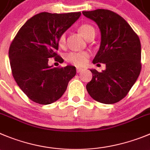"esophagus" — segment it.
<instances>
[{"label": "esophagus", "instance_id": "34e87169", "mask_svg": "<svg viewBox=\"0 0 150 150\" xmlns=\"http://www.w3.org/2000/svg\"><path fill=\"white\" fill-rule=\"evenodd\" d=\"M76 70H77V72H78V73H79V72H82V71H83V69L82 68H78V67H77Z\"/></svg>", "mask_w": 150, "mask_h": 150}]
</instances>
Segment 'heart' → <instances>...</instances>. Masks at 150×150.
Listing matches in <instances>:
<instances>
[{
  "label": "heart",
  "instance_id": "1",
  "mask_svg": "<svg viewBox=\"0 0 150 150\" xmlns=\"http://www.w3.org/2000/svg\"><path fill=\"white\" fill-rule=\"evenodd\" d=\"M79 32L86 39H89L92 35H95V29L93 26L89 24H82L78 29ZM67 44V37L65 33H63L58 38V46L61 48H64ZM89 53L86 52H72L69 53L67 56V60L71 64L77 66L82 67L85 65L89 58Z\"/></svg>",
  "mask_w": 150,
  "mask_h": 150
}]
</instances>
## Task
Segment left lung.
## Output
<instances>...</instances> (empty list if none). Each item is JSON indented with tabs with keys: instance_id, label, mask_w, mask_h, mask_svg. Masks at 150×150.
I'll use <instances>...</instances> for the list:
<instances>
[{
	"instance_id": "8db88e82",
	"label": "left lung",
	"mask_w": 150,
	"mask_h": 150,
	"mask_svg": "<svg viewBox=\"0 0 150 150\" xmlns=\"http://www.w3.org/2000/svg\"><path fill=\"white\" fill-rule=\"evenodd\" d=\"M100 31V45L93 64H106V69H90L86 84L89 96L97 101L112 104L124 98L138 79L141 69L139 38L124 18L112 11L98 9L83 11Z\"/></svg>"
}]
</instances>
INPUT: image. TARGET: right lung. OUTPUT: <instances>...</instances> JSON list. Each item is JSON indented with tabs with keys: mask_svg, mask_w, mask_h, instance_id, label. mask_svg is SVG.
<instances>
[{
	"mask_svg": "<svg viewBox=\"0 0 150 150\" xmlns=\"http://www.w3.org/2000/svg\"><path fill=\"white\" fill-rule=\"evenodd\" d=\"M81 13L41 12L27 21L19 29L9 50L12 75L29 99L50 104L64 95L69 81L76 75L75 67L49 66V58L64 62L56 53L58 38Z\"/></svg>",
	"mask_w": 150,
	"mask_h": 150,
	"instance_id": "1",
	"label": "right lung"
}]
</instances>
